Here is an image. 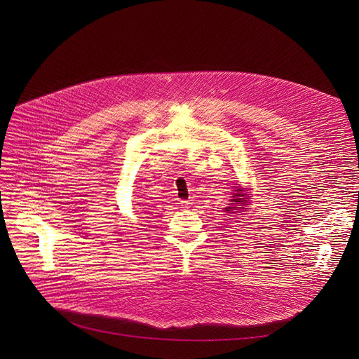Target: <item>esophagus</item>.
<instances>
[{
  "label": "esophagus",
  "mask_w": 359,
  "mask_h": 359,
  "mask_svg": "<svg viewBox=\"0 0 359 359\" xmlns=\"http://www.w3.org/2000/svg\"><path fill=\"white\" fill-rule=\"evenodd\" d=\"M191 205H192L191 201H182V206H183V208H189Z\"/></svg>",
  "instance_id": "esophagus-1"
}]
</instances>
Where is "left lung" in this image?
Returning a JSON list of instances; mask_svg holds the SVG:
<instances>
[{
	"mask_svg": "<svg viewBox=\"0 0 359 359\" xmlns=\"http://www.w3.org/2000/svg\"><path fill=\"white\" fill-rule=\"evenodd\" d=\"M236 194L233 195V199H231V202H234V205H231V206H227V208H224L225 211H238V212H241V211H244V210H248L246 206L250 203L249 202V196L246 195V194H243L241 192V189L240 187H237V191H234ZM230 205V203H229Z\"/></svg>",
	"mask_w": 359,
	"mask_h": 359,
	"instance_id": "obj_1",
	"label": "left lung"
}]
</instances>
